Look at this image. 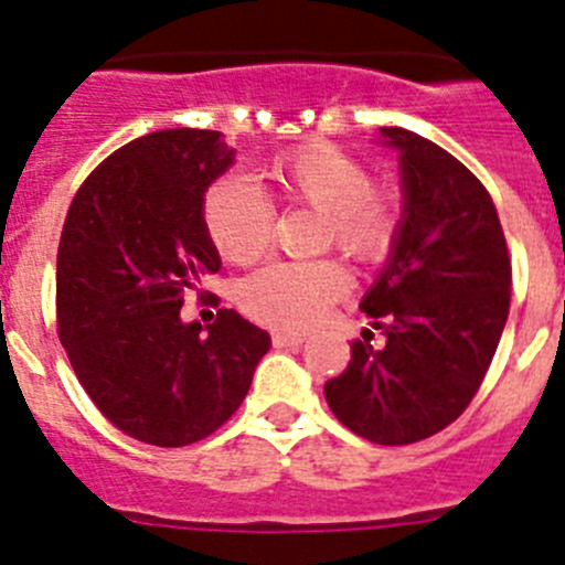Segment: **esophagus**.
Here are the masks:
<instances>
[{"label": "esophagus", "instance_id": "34e87169", "mask_svg": "<svg viewBox=\"0 0 565 565\" xmlns=\"http://www.w3.org/2000/svg\"><path fill=\"white\" fill-rule=\"evenodd\" d=\"M273 344L276 347H300L303 344V333H292V330H273Z\"/></svg>", "mask_w": 565, "mask_h": 565}]
</instances>
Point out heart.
<instances>
[{
    "mask_svg": "<svg viewBox=\"0 0 565 565\" xmlns=\"http://www.w3.org/2000/svg\"><path fill=\"white\" fill-rule=\"evenodd\" d=\"M265 188L276 204L317 210V248L335 246L358 265H377L391 254L402 226V196L391 182L369 180V167L352 152L311 141L281 152L265 167ZM202 224L224 259L250 265L265 254L273 207L243 177H221L204 191ZM350 289V273L335 256L276 262L250 273L241 303L270 328L306 330Z\"/></svg>",
    "mask_w": 565,
    "mask_h": 565,
    "instance_id": "b5f03b06",
    "label": "heart"
}]
</instances>
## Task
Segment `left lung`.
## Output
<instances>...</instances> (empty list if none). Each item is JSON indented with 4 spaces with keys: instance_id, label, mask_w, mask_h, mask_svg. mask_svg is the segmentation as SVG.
I'll return each mask as SVG.
<instances>
[{
    "instance_id": "left-lung-1",
    "label": "left lung",
    "mask_w": 565,
    "mask_h": 565,
    "mask_svg": "<svg viewBox=\"0 0 565 565\" xmlns=\"http://www.w3.org/2000/svg\"><path fill=\"white\" fill-rule=\"evenodd\" d=\"M402 152L404 221L361 311L383 330L350 344L324 383L335 418L377 446H409L446 429L481 388L511 306V256L498 207L465 163L435 141L383 128Z\"/></svg>"
}]
</instances>
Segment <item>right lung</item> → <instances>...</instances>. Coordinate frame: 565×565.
I'll return each mask as SVG.
<instances>
[{
    "label": "right lung",
    "mask_w": 565,
    "mask_h": 565,
    "mask_svg": "<svg viewBox=\"0 0 565 565\" xmlns=\"http://www.w3.org/2000/svg\"><path fill=\"white\" fill-rule=\"evenodd\" d=\"M232 161L218 130L147 134L89 172L62 226L56 333L67 361L106 420L158 448L221 429L270 350L235 309L204 328L180 319L185 295L221 267L202 199Z\"/></svg>",
    "instance_id": "1"
}]
</instances>
